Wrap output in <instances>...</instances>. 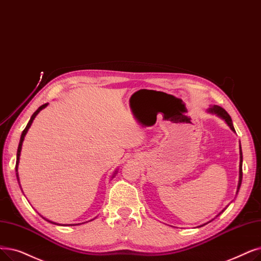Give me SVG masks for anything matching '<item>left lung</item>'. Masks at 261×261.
<instances>
[{
    "label": "left lung",
    "mask_w": 261,
    "mask_h": 261,
    "mask_svg": "<svg viewBox=\"0 0 261 261\" xmlns=\"http://www.w3.org/2000/svg\"><path fill=\"white\" fill-rule=\"evenodd\" d=\"M207 112L209 113V114H214V115H217L218 117H220V118H222L226 123H227V126L231 129V131L232 132H234L236 133V130H234V128H233V124H232V120H231V118H230V116L228 115V113L226 112L223 108H221V107H219V106H210V108L207 110ZM239 148H240V165H239V182H238V188H237V193H236V195L238 194V192H239V190H240V187H241V182H242V162H243V156H242V149H241V144H240V146H239ZM226 209V208H225ZM224 209V210H225ZM224 210H222L217 217H219V215L222 213V212H224ZM212 221V220H211ZM210 221V222H211ZM209 223V222H208ZM207 224V223H206ZM206 224H203V225H206ZM203 225H200L199 227H201V226H203Z\"/></svg>",
    "instance_id": "left-lung-1"
}]
</instances>
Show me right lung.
<instances>
[{"mask_svg": "<svg viewBox=\"0 0 261 261\" xmlns=\"http://www.w3.org/2000/svg\"><path fill=\"white\" fill-rule=\"evenodd\" d=\"M48 105H49V103H44V105H42L41 107H39V108L36 110V112H34V114L32 115V117H31L30 121L28 122L25 129H24L23 131H22L21 138H20V142H19V146H18V150H17V161H16V176H17V179H18V182H19V185H20V179H19V174H18V166H19V162H20V154H21V149H22V144H23V141H24L25 135H27V133H28V131H29V129H30V127L32 126L33 120L35 119V117L38 115V113H39L41 110H43L44 108H46ZM116 173H117V171H115V173L113 174V177H112V178H114V176L116 175ZM20 188H21V186H20ZM21 190H22V189H21ZM40 217H41L43 220H46L47 222H49V223L56 224L55 222H52V221H50V220H48V219H46V218H43L42 215H40ZM93 220H94V219H93ZM93 220H90V221H93ZM82 224H83V223H82ZM56 225H59V224H56ZM70 225H79V224H70Z\"/></svg>", "mask_w": 261, "mask_h": 261, "instance_id": "1", "label": "right lung"}]
</instances>
